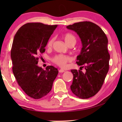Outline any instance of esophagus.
<instances>
[{"mask_svg": "<svg viewBox=\"0 0 122 122\" xmlns=\"http://www.w3.org/2000/svg\"><path fill=\"white\" fill-rule=\"evenodd\" d=\"M64 71H65L63 69H61L59 70V73H63V72H64Z\"/></svg>", "mask_w": 122, "mask_h": 122, "instance_id": "1", "label": "esophagus"}]
</instances>
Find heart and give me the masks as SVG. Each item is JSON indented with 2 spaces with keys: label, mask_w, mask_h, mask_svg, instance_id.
I'll list each match as a JSON object with an SVG mask.
<instances>
[{
  "label": "heart",
  "mask_w": 122,
  "mask_h": 122,
  "mask_svg": "<svg viewBox=\"0 0 122 122\" xmlns=\"http://www.w3.org/2000/svg\"><path fill=\"white\" fill-rule=\"evenodd\" d=\"M63 39H64L65 42L68 46L71 43H76V39L75 36L71 33H66L63 36ZM53 39H51L48 41L47 46L48 48H51L52 46L53 43ZM71 58L69 56H65V55L59 54L56 55L52 58V61L58 66L61 68H66L67 66V63L71 61Z\"/></svg>",
  "instance_id": "1"
}]
</instances>
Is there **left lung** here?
<instances>
[{
  "mask_svg": "<svg viewBox=\"0 0 122 122\" xmlns=\"http://www.w3.org/2000/svg\"><path fill=\"white\" fill-rule=\"evenodd\" d=\"M66 28L76 31L81 40L82 48L76 64L86 69L85 72L71 70V91L78 97L87 99L99 91L109 70L108 38L99 26L91 21L76 23Z\"/></svg>",
  "mask_w": 122,
  "mask_h": 122,
  "instance_id": "obj_1",
  "label": "left lung"
}]
</instances>
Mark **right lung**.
<instances>
[{"mask_svg":"<svg viewBox=\"0 0 122 122\" xmlns=\"http://www.w3.org/2000/svg\"><path fill=\"white\" fill-rule=\"evenodd\" d=\"M58 25L28 23L15 35L11 49L13 73L19 86L30 97L38 99L49 93L58 74V69L38 66V56L44 53Z\"/></svg>","mask_w":122,"mask_h":122,"instance_id":"1","label":"right lung"}]
</instances>
